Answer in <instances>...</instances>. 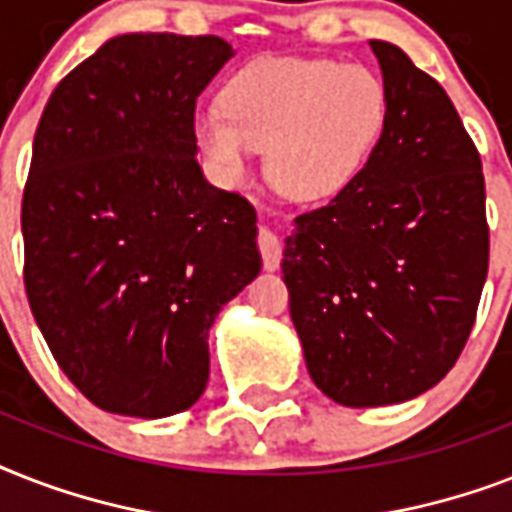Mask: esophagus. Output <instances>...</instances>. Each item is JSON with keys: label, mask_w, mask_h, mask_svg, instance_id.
Wrapping results in <instances>:
<instances>
[{"label": "esophagus", "mask_w": 512, "mask_h": 512, "mask_svg": "<svg viewBox=\"0 0 512 512\" xmlns=\"http://www.w3.org/2000/svg\"><path fill=\"white\" fill-rule=\"evenodd\" d=\"M257 247H260V255H263L265 271H276L281 263V239L268 225H260V231H257Z\"/></svg>", "instance_id": "esophagus-1"}]
</instances>
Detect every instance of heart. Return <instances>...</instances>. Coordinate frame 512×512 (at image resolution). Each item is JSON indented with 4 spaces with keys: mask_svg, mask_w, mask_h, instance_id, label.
I'll list each match as a JSON object with an SVG mask.
<instances>
[{
    "mask_svg": "<svg viewBox=\"0 0 512 512\" xmlns=\"http://www.w3.org/2000/svg\"><path fill=\"white\" fill-rule=\"evenodd\" d=\"M388 98L364 66L263 58L225 84L220 108L201 111L193 135L220 180H241L265 151L273 188L316 201L361 172L385 127Z\"/></svg>",
    "mask_w": 512,
    "mask_h": 512,
    "instance_id": "heart-1",
    "label": "heart"
}]
</instances>
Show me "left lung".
<instances>
[{
	"label": "left lung",
	"instance_id": "1",
	"mask_svg": "<svg viewBox=\"0 0 512 512\" xmlns=\"http://www.w3.org/2000/svg\"><path fill=\"white\" fill-rule=\"evenodd\" d=\"M388 114L353 180L295 217L284 249L289 313L321 393L385 406L457 364L489 271L481 156L444 87L372 39Z\"/></svg>",
	"mask_w": 512,
	"mask_h": 512
}]
</instances>
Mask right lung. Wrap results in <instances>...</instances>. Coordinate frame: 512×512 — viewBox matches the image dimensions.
<instances>
[{"label": "right lung", "mask_w": 512, "mask_h": 512, "mask_svg": "<svg viewBox=\"0 0 512 512\" xmlns=\"http://www.w3.org/2000/svg\"><path fill=\"white\" fill-rule=\"evenodd\" d=\"M220 36L124 34L60 79L23 188V284L92 404L167 417L209 377V327L260 273L257 215L196 162V98Z\"/></svg>", "instance_id": "1"}]
</instances>
